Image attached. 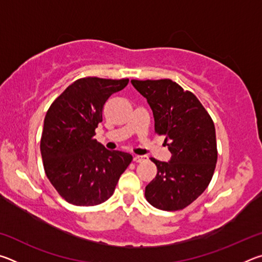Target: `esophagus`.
Segmentation results:
<instances>
[{
  "label": "esophagus",
  "instance_id": "obj_1",
  "mask_svg": "<svg viewBox=\"0 0 262 262\" xmlns=\"http://www.w3.org/2000/svg\"><path fill=\"white\" fill-rule=\"evenodd\" d=\"M134 162H136V163H141V162H144V161H147L148 159V156H143V155H135L134 156Z\"/></svg>",
  "mask_w": 262,
  "mask_h": 262
}]
</instances>
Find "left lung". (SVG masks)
Instances as JSON below:
<instances>
[{"mask_svg": "<svg viewBox=\"0 0 262 262\" xmlns=\"http://www.w3.org/2000/svg\"><path fill=\"white\" fill-rule=\"evenodd\" d=\"M152 110L155 130L165 135L168 162L151 158L157 176L145 187V199L162 210L184 209L208 187L217 162L215 126L192 92L171 79L130 81Z\"/></svg>", "mask_w": 262, "mask_h": 262, "instance_id": "8db88e82", "label": "left lung"}]
</instances>
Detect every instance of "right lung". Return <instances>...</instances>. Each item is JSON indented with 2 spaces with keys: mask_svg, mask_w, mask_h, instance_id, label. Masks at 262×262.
<instances>
[{
  "mask_svg": "<svg viewBox=\"0 0 262 262\" xmlns=\"http://www.w3.org/2000/svg\"><path fill=\"white\" fill-rule=\"evenodd\" d=\"M128 82L79 78L47 111L40 141L43 168L57 193L72 205L89 207L108 200L132 162L130 154L111 151L94 137L106 100Z\"/></svg>",
  "mask_w": 262,
  "mask_h": 262,
  "instance_id": "1",
  "label": "right lung"
}]
</instances>
